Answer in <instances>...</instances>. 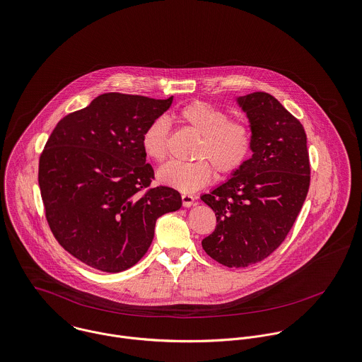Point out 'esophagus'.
I'll use <instances>...</instances> for the list:
<instances>
[{
  "instance_id": "obj_1",
  "label": "esophagus",
  "mask_w": 362,
  "mask_h": 362,
  "mask_svg": "<svg viewBox=\"0 0 362 362\" xmlns=\"http://www.w3.org/2000/svg\"><path fill=\"white\" fill-rule=\"evenodd\" d=\"M194 197L192 194H182V203L183 207H192L194 204Z\"/></svg>"
}]
</instances>
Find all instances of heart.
<instances>
[{
	"instance_id": "b5f03b06",
	"label": "heart",
	"mask_w": 362,
	"mask_h": 362,
	"mask_svg": "<svg viewBox=\"0 0 362 362\" xmlns=\"http://www.w3.org/2000/svg\"><path fill=\"white\" fill-rule=\"evenodd\" d=\"M176 120L199 134L193 145L194 160H170L158 170V180L183 193L196 192L213 177V168L225 176L243 166L250 155L252 136L249 127L217 106L196 100L176 113ZM169 124L163 117L152 120L141 136L145 155L162 162L168 155Z\"/></svg>"
}]
</instances>
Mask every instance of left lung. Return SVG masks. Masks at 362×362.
I'll return each mask as SVG.
<instances>
[{"label": "left lung", "instance_id": "8db88e82", "mask_svg": "<svg viewBox=\"0 0 362 362\" xmlns=\"http://www.w3.org/2000/svg\"><path fill=\"white\" fill-rule=\"evenodd\" d=\"M252 132V156L202 200L217 226L203 239L206 253L226 267H247L270 256L287 238L306 199L310 165L306 134L270 93L239 96Z\"/></svg>", "mask_w": 362, "mask_h": 362}]
</instances>
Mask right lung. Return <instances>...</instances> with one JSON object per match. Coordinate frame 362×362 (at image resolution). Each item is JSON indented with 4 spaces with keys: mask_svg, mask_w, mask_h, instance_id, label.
I'll list each match as a JSON object with an SVG mask.
<instances>
[{
    "mask_svg": "<svg viewBox=\"0 0 362 362\" xmlns=\"http://www.w3.org/2000/svg\"><path fill=\"white\" fill-rule=\"evenodd\" d=\"M109 92L63 117L39 159L46 219L75 259L106 273L133 267L153 239L156 219L182 207L172 187H149L141 136L172 105Z\"/></svg>",
    "mask_w": 362,
    "mask_h": 362,
    "instance_id": "add662e5",
    "label": "right lung"
}]
</instances>
